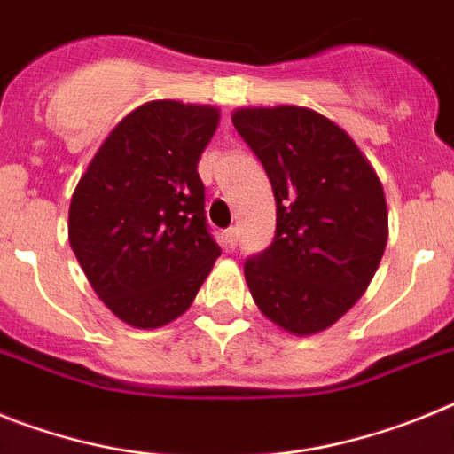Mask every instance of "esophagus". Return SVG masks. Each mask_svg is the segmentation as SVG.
I'll list each match as a JSON object with an SVG mask.
<instances>
[{"mask_svg":"<svg viewBox=\"0 0 454 454\" xmlns=\"http://www.w3.org/2000/svg\"><path fill=\"white\" fill-rule=\"evenodd\" d=\"M236 243H239V230L236 227H230V230L223 231V246L224 250H234Z\"/></svg>","mask_w":454,"mask_h":454,"instance_id":"obj_1","label":"esophagus"}]
</instances>
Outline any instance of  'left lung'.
<instances>
[{
  "label": "left lung",
  "mask_w": 454,
  "mask_h": 454,
  "mask_svg": "<svg viewBox=\"0 0 454 454\" xmlns=\"http://www.w3.org/2000/svg\"><path fill=\"white\" fill-rule=\"evenodd\" d=\"M231 122L262 161L277 204L275 239L246 262L252 298L288 334H318L355 307L382 262V182L348 131L318 111L246 106Z\"/></svg>",
  "instance_id": "obj_1"
}]
</instances>
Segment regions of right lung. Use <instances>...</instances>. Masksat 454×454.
Listing matches in <instances>:
<instances>
[{"label":"right lung","mask_w":454,"mask_h":454,"mask_svg":"<svg viewBox=\"0 0 454 454\" xmlns=\"http://www.w3.org/2000/svg\"><path fill=\"white\" fill-rule=\"evenodd\" d=\"M218 120L208 104H143L115 124L74 188L72 252L98 298L131 327L179 318L220 256L198 175Z\"/></svg>","instance_id":"right-lung-1"}]
</instances>
